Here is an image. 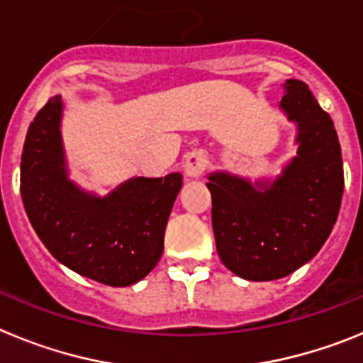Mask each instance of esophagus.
<instances>
[{
  "mask_svg": "<svg viewBox=\"0 0 363 363\" xmlns=\"http://www.w3.org/2000/svg\"><path fill=\"white\" fill-rule=\"evenodd\" d=\"M207 169V158H205L203 152H189L185 156V162H184V171L185 174L191 176V178H196V176H201Z\"/></svg>",
  "mask_w": 363,
  "mask_h": 363,
  "instance_id": "1",
  "label": "esophagus"
}]
</instances>
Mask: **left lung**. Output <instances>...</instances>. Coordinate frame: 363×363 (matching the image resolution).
<instances>
[{
    "label": "left lung",
    "instance_id": "obj_1",
    "mask_svg": "<svg viewBox=\"0 0 363 363\" xmlns=\"http://www.w3.org/2000/svg\"><path fill=\"white\" fill-rule=\"evenodd\" d=\"M281 111L298 125V152L274 182L252 185L213 172V229L221 262L240 278H284L318 255L344 194V163L331 116L300 79L284 83Z\"/></svg>",
    "mask_w": 363,
    "mask_h": 363
}]
</instances>
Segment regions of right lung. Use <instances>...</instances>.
<instances>
[{"mask_svg":"<svg viewBox=\"0 0 363 363\" xmlns=\"http://www.w3.org/2000/svg\"><path fill=\"white\" fill-rule=\"evenodd\" d=\"M62 108V96L50 98L25 138L21 198L28 220L50 255L78 274L111 287L136 284L162 258L182 174L133 178L105 198L82 191L67 178Z\"/></svg>","mask_w":363,"mask_h":363,"instance_id":"right-lung-1","label":"right lung"}]
</instances>
